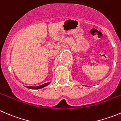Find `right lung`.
Instances as JSON below:
<instances>
[{
	"label": "right lung",
	"mask_w": 121,
	"mask_h": 121,
	"mask_svg": "<svg viewBox=\"0 0 121 121\" xmlns=\"http://www.w3.org/2000/svg\"><path fill=\"white\" fill-rule=\"evenodd\" d=\"M50 83H51V82H48V83H46L44 84H42V85L38 86H26V87L28 88V89H41V88L47 86L49 85Z\"/></svg>",
	"instance_id": "right-lung-1"
}]
</instances>
